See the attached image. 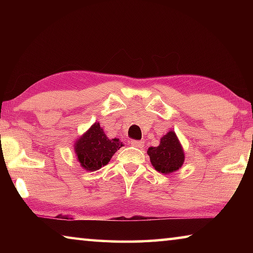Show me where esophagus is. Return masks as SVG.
Masks as SVG:
<instances>
[{
    "label": "esophagus",
    "instance_id": "34e87169",
    "mask_svg": "<svg viewBox=\"0 0 253 253\" xmlns=\"http://www.w3.org/2000/svg\"><path fill=\"white\" fill-rule=\"evenodd\" d=\"M130 145L135 147H138V148H143L144 147V142L143 140H130Z\"/></svg>",
    "mask_w": 253,
    "mask_h": 253
}]
</instances>
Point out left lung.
I'll return each mask as SVG.
<instances>
[{"label": "left lung", "instance_id": "obj_1", "mask_svg": "<svg viewBox=\"0 0 253 253\" xmlns=\"http://www.w3.org/2000/svg\"><path fill=\"white\" fill-rule=\"evenodd\" d=\"M147 154L157 172L172 174L182 168L185 154L175 131L169 130L161 138L157 147H149Z\"/></svg>", "mask_w": 253, "mask_h": 253}]
</instances>
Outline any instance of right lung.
Instances as JSON below:
<instances>
[{"label":"right lung","instance_id":"obj_1","mask_svg":"<svg viewBox=\"0 0 253 253\" xmlns=\"http://www.w3.org/2000/svg\"><path fill=\"white\" fill-rule=\"evenodd\" d=\"M124 144L119 138L109 139L99 123L92 124L75 142L74 151L80 166L85 170H97L107 165Z\"/></svg>","mask_w":253,"mask_h":253}]
</instances>
